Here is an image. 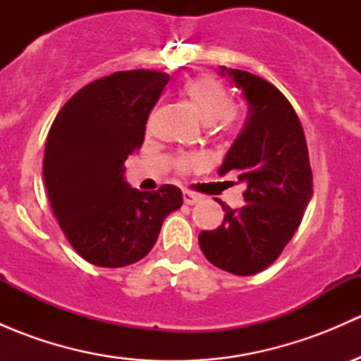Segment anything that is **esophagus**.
Segmentation results:
<instances>
[{
  "label": "esophagus",
  "mask_w": 361,
  "mask_h": 361,
  "mask_svg": "<svg viewBox=\"0 0 361 361\" xmlns=\"http://www.w3.org/2000/svg\"><path fill=\"white\" fill-rule=\"evenodd\" d=\"M183 201L185 204H190L192 206V204L201 201V197L197 194H192V192H183Z\"/></svg>",
  "instance_id": "esophagus-1"
}]
</instances>
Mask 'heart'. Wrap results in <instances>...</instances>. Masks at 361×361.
<instances>
[{
    "label": "heart",
    "instance_id": "heart-1",
    "mask_svg": "<svg viewBox=\"0 0 361 361\" xmlns=\"http://www.w3.org/2000/svg\"><path fill=\"white\" fill-rule=\"evenodd\" d=\"M183 96L194 110L195 116L206 126H211L214 122L228 123L232 120L231 96L216 78L201 76V78L192 80L185 85ZM195 164H199V159L181 160L183 169H188Z\"/></svg>",
    "mask_w": 361,
    "mask_h": 361
}]
</instances>
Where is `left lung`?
Masks as SVG:
<instances>
[{
	"mask_svg": "<svg viewBox=\"0 0 361 361\" xmlns=\"http://www.w3.org/2000/svg\"><path fill=\"white\" fill-rule=\"evenodd\" d=\"M221 76L243 92L248 118L218 169L234 171L246 185V206L221 202L224 221L199 234L204 257L235 276L264 271L281 255L312 199L307 145L297 113L267 80L241 69L220 66Z\"/></svg>",
	"mask_w": 361,
	"mask_h": 361,
	"instance_id": "left-lung-1",
	"label": "left lung"
}]
</instances>
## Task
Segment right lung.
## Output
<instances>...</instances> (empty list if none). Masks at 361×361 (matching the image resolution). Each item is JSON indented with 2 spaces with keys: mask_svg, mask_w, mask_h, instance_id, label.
<instances>
[{
  "mask_svg": "<svg viewBox=\"0 0 361 361\" xmlns=\"http://www.w3.org/2000/svg\"><path fill=\"white\" fill-rule=\"evenodd\" d=\"M167 73L118 71L80 89L47 136L43 180L54 214L80 257L123 267L150 253L166 216L183 204L162 185L140 192L126 181V160L141 147Z\"/></svg>",
  "mask_w": 361,
  "mask_h": 361,
  "instance_id": "add662e5",
  "label": "right lung"
}]
</instances>
